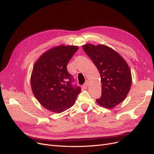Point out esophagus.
Wrapping results in <instances>:
<instances>
[{
  "instance_id": "34e87169",
  "label": "esophagus",
  "mask_w": 154,
  "mask_h": 154,
  "mask_svg": "<svg viewBox=\"0 0 154 154\" xmlns=\"http://www.w3.org/2000/svg\"><path fill=\"white\" fill-rule=\"evenodd\" d=\"M89 81H85V84L83 85V88L84 89H87V88H88V85H89Z\"/></svg>"
}]
</instances>
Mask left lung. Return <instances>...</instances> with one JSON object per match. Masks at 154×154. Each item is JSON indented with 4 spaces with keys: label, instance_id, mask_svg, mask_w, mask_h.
Returning a JSON list of instances; mask_svg holds the SVG:
<instances>
[{
    "label": "left lung",
    "instance_id": "obj_1",
    "mask_svg": "<svg viewBox=\"0 0 154 154\" xmlns=\"http://www.w3.org/2000/svg\"><path fill=\"white\" fill-rule=\"evenodd\" d=\"M82 48L101 75L102 96L96 102L112 109L124 101L130 90L132 78L129 66L117 51L108 46L88 43Z\"/></svg>",
    "mask_w": 154,
    "mask_h": 154
}]
</instances>
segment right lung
I'll use <instances>...</instances> for the list:
<instances>
[{"mask_svg": "<svg viewBox=\"0 0 154 154\" xmlns=\"http://www.w3.org/2000/svg\"><path fill=\"white\" fill-rule=\"evenodd\" d=\"M78 49L73 45L55 46L43 53L35 63L31 75L32 91L46 109L56 113L68 109L81 92L80 87L72 85L73 79L66 69Z\"/></svg>", "mask_w": 154, "mask_h": 154, "instance_id": "obj_1", "label": "right lung"}]
</instances>
